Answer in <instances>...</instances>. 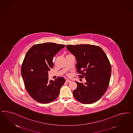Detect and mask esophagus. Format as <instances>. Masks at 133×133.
<instances>
[{
  "mask_svg": "<svg viewBox=\"0 0 133 133\" xmlns=\"http://www.w3.org/2000/svg\"><path fill=\"white\" fill-rule=\"evenodd\" d=\"M71 82V80H69V79H66V83H70Z\"/></svg>",
  "mask_w": 133,
  "mask_h": 133,
  "instance_id": "esophagus-1",
  "label": "esophagus"
}]
</instances>
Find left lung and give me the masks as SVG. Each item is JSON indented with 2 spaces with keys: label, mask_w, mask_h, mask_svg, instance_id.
Listing matches in <instances>:
<instances>
[{
  "label": "left lung",
  "mask_w": 133,
  "mask_h": 133,
  "mask_svg": "<svg viewBox=\"0 0 133 133\" xmlns=\"http://www.w3.org/2000/svg\"><path fill=\"white\" fill-rule=\"evenodd\" d=\"M77 61L76 69L85 83L75 81V98L83 104H92L101 98L107 90L111 75V65L103 49L97 45L80 44L66 45Z\"/></svg>",
  "instance_id": "left-lung-1"
}]
</instances>
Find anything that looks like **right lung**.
<instances>
[{"instance_id":"add662e5","label":"right lung","mask_w":133,"mask_h":133,"mask_svg":"<svg viewBox=\"0 0 133 133\" xmlns=\"http://www.w3.org/2000/svg\"><path fill=\"white\" fill-rule=\"evenodd\" d=\"M65 46L55 43L37 44L26 54L22 65V77L27 91L39 103H49L55 100L64 84L63 77L49 80L48 71L53 67L54 56Z\"/></svg>"}]
</instances>
